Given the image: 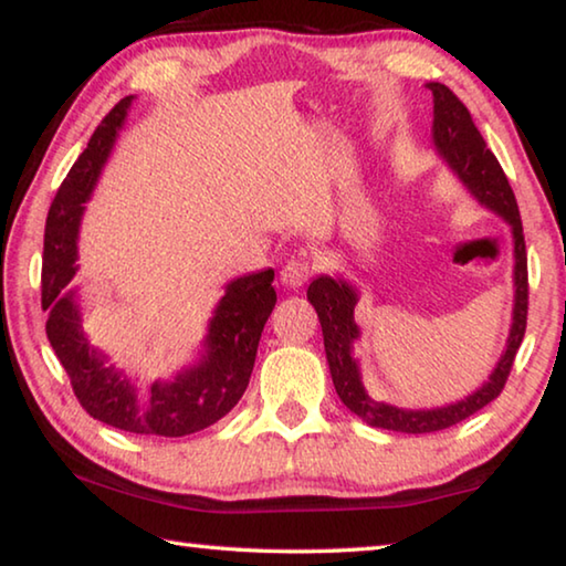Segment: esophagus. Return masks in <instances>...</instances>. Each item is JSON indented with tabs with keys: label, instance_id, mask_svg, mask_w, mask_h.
Returning a JSON list of instances; mask_svg holds the SVG:
<instances>
[{
	"label": "esophagus",
	"instance_id": "esophagus-1",
	"mask_svg": "<svg viewBox=\"0 0 566 566\" xmlns=\"http://www.w3.org/2000/svg\"><path fill=\"white\" fill-rule=\"evenodd\" d=\"M310 274H312V266L304 260H286L280 272V280L284 286L296 290V286H302L306 280H310Z\"/></svg>",
	"mask_w": 566,
	"mask_h": 566
}]
</instances>
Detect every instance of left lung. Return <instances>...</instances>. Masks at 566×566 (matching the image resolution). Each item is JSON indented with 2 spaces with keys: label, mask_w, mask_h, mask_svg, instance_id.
<instances>
[{
  "label": "left lung",
  "mask_w": 566,
  "mask_h": 566,
  "mask_svg": "<svg viewBox=\"0 0 566 566\" xmlns=\"http://www.w3.org/2000/svg\"><path fill=\"white\" fill-rule=\"evenodd\" d=\"M434 97V122H432V145L442 157L449 171L462 181L464 189L479 205L490 209L492 214L504 219L512 229L514 242V306H512V327L506 337L504 352L492 375L472 395L457 399L452 405L432 407V409H401L387 401H377L367 395L361 385L359 359L354 357V344L361 339V332L354 322V306L359 302V292L344 276L319 274L312 280L306 290V300L317 310V317L324 334V352H327L329 375L344 407L354 411L369 427L389 429V432L405 434H429L439 429L454 427L474 411L490 405L510 377V369L516 357V349L524 339L526 329V300H530V286H526V249L522 234L520 207H516L510 179L500 167V161L486 147L482 134L474 127L472 114L457 99V94L439 82H429Z\"/></svg>",
  "instance_id": "8db88e82"
}]
</instances>
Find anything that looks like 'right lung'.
<instances>
[{
	"instance_id": "right-lung-1",
	"label": "right lung",
	"mask_w": 566,
	"mask_h": 566,
	"mask_svg": "<svg viewBox=\"0 0 566 566\" xmlns=\"http://www.w3.org/2000/svg\"><path fill=\"white\" fill-rule=\"evenodd\" d=\"M132 102L129 94L102 119L50 207L42 264L46 339L90 417L132 434L185 437L214 424L242 399L262 329L276 304L274 270L237 276L224 284L199 357L175 377L139 387L124 369L114 367L107 354L94 347L84 329L80 290L70 282L80 270L76 239L84 205L97 187Z\"/></svg>"
}]
</instances>
